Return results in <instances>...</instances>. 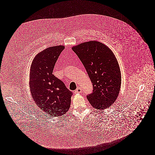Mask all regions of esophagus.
<instances>
[{"label":"esophagus","mask_w":155,"mask_h":155,"mask_svg":"<svg viewBox=\"0 0 155 155\" xmlns=\"http://www.w3.org/2000/svg\"><path fill=\"white\" fill-rule=\"evenodd\" d=\"M82 92V89L80 88V87H78L77 88V89L75 90L74 93H81Z\"/></svg>","instance_id":"esophagus-1"}]
</instances>
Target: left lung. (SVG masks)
Returning <instances> with one entry per match:
<instances>
[{
    "label": "left lung",
    "instance_id": "left-lung-1",
    "mask_svg": "<svg viewBox=\"0 0 155 155\" xmlns=\"http://www.w3.org/2000/svg\"><path fill=\"white\" fill-rule=\"evenodd\" d=\"M84 66L93 86L87 95L91 105L97 110L109 107L115 102L121 85V73L113 52L97 41L83 42L72 47Z\"/></svg>",
    "mask_w": 155,
    "mask_h": 155
}]
</instances>
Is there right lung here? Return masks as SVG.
Masks as SVG:
<instances>
[{
    "mask_svg": "<svg viewBox=\"0 0 155 155\" xmlns=\"http://www.w3.org/2000/svg\"><path fill=\"white\" fill-rule=\"evenodd\" d=\"M65 47H49L39 53L32 63L29 86L34 101L51 117H59L70 108L73 93L52 74L57 60Z\"/></svg>",
    "mask_w": 155,
    "mask_h": 155,
    "instance_id": "1",
    "label": "right lung"
}]
</instances>
